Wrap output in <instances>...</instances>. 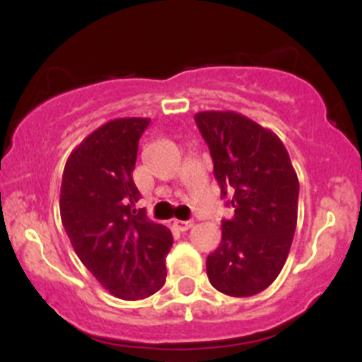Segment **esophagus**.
Returning a JSON list of instances; mask_svg holds the SVG:
<instances>
[{
	"label": "esophagus",
	"mask_w": 362,
	"mask_h": 362,
	"mask_svg": "<svg viewBox=\"0 0 362 362\" xmlns=\"http://www.w3.org/2000/svg\"><path fill=\"white\" fill-rule=\"evenodd\" d=\"M192 226H194V221H180V219H175V221H173V228H175L177 231H180V233L189 231Z\"/></svg>",
	"instance_id": "obj_1"
}]
</instances>
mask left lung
Returning a JSON list of instances; mask_svg holds the SVG:
<instances>
[{
	"mask_svg": "<svg viewBox=\"0 0 362 362\" xmlns=\"http://www.w3.org/2000/svg\"><path fill=\"white\" fill-rule=\"evenodd\" d=\"M209 146L221 197L235 209L221 223L219 247L207 255L219 293L248 298L267 289L284 267L298 221L300 182L288 149L271 129L233 110L194 115Z\"/></svg>",
	"mask_w": 362,
	"mask_h": 362,
	"instance_id": "left-lung-1",
	"label": "left lung"
}]
</instances>
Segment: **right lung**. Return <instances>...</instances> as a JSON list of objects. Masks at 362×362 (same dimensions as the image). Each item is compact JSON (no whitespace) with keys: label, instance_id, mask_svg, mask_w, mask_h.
Segmentation results:
<instances>
[{"label":"right lung","instance_id":"obj_1","mask_svg":"<svg viewBox=\"0 0 362 362\" xmlns=\"http://www.w3.org/2000/svg\"><path fill=\"white\" fill-rule=\"evenodd\" d=\"M146 117L105 122L73 149L61 184V221L95 279L120 300H144L163 288L173 238L136 209L132 180Z\"/></svg>","mask_w":362,"mask_h":362}]
</instances>
